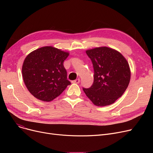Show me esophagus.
<instances>
[{
    "mask_svg": "<svg viewBox=\"0 0 153 153\" xmlns=\"http://www.w3.org/2000/svg\"><path fill=\"white\" fill-rule=\"evenodd\" d=\"M72 82L74 83V84H79L80 82V79H77L74 80V81H72Z\"/></svg>",
    "mask_w": 153,
    "mask_h": 153,
    "instance_id": "esophagus-1",
    "label": "esophagus"
}]
</instances>
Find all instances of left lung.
I'll list each match as a JSON object with an SVG mask.
<instances>
[{
  "label": "left lung",
  "instance_id": "left-lung-1",
  "mask_svg": "<svg viewBox=\"0 0 153 153\" xmlns=\"http://www.w3.org/2000/svg\"><path fill=\"white\" fill-rule=\"evenodd\" d=\"M94 71V82L83 91L95 105L103 107L114 103L123 94L130 83L131 72L124 56L106 46L87 50Z\"/></svg>",
  "mask_w": 153,
  "mask_h": 153
}]
</instances>
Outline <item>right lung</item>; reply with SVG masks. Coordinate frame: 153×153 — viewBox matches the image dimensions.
<instances>
[{
  "label": "right lung",
  "mask_w": 153,
  "mask_h": 153,
  "mask_svg": "<svg viewBox=\"0 0 153 153\" xmlns=\"http://www.w3.org/2000/svg\"><path fill=\"white\" fill-rule=\"evenodd\" d=\"M69 54L53 46H44L31 52L25 58L22 76L28 90L35 97L50 102L71 84L63 65Z\"/></svg>",
  "instance_id": "obj_1"
}]
</instances>
